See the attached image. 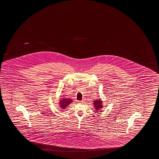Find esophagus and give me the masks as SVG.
I'll return each mask as SVG.
<instances>
[{
	"mask_svg": "<svg viewBox=\"0 0 159 159\" xmlns=\"http://www.w3.org/2000/svg\"><path fill=\"white\" fill-rule=\"evenodd\" d=\"M83 102V101H78L79 103H82Z\"/></svg>",
	"mask_w": 159,
	"mask_h": 159,
	"instance_id": "obj_1",
	"label": "esophagus"
}]
</instances>
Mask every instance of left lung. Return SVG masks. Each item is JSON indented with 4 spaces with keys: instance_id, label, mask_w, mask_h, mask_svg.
Wrapping results in <instances>:
<instances>
[{
    "instance_id": "obj_1",
    "label": "left lung",
    "mask_w": 159,
    "mask_h": 159,
    "mask_svg": "<svg viewBox=\"0 0 159 159\" xmlns=\"http://www.w3.org/2000/svg\"><path fill=\"white\" fill-rule=\"evenodd\" d=\"M93 105H94V107H95L94 109L96 110L97 111H98L100 109H101V108H102V107H103L102 101L100 99L95 100V101H94Z\"/></svg>"
}]
</instances>
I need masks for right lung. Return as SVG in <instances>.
Segmentation results:
<instances>
[{
  "label": "right lung",
  "instance_id": "add662e5",
  "mask_svg": "<svg viewBox=\"0 0 159 159\" xmlns=\"http://www.w3.org/2000/svg\"><path fill=\"white\" fill-rule=\"evenodd\" d=\"M72 102V99L66 98H62L60 100V106L61 109H65Z\"/></svg>",
  "mask_w": 159,
  "mask_h": 159
}]
</instances>
